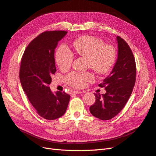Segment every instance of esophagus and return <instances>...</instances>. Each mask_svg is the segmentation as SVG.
Returning a JSON list of instances; mask_svg holds the SVG:
<instances>
[{
  "label": "esophagus",
  "mask_w": 156,
  "mask_h": 156,
  "mask_svg": "<svg viewBox=\"0 0 156 156\" xmlns=\"http://www.w3.org/2000/svg\"><path fill=\"white\" fill-rule=\"evenodd\" d=\"M81 93H82V92L78 91V90H75V91L72 92V94H81Z\"/></svg>",
  "instance_id": "1"
}]
</instances>
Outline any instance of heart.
I'll use <instances>...</instances> for the list:
<instances>
[{
	"instance_id": "heart-1",
	"label": "heart",
	"mask_w": 156,
	"mask_h": 156,
	"mask_svg": "<svg viewBox=\"0 0 156 156\" xmlns=\"http://www.w3.org/2000/svg\"><path fill=\"white\" fill-rule=\"evenodd\" d=\"M73 49L77 55L88 59V66L98 74H105L109 72L116 60V50L112 45H104L103 40L91 36H85L75 40ZM74 56L72 52L65 44L61 45L56 52L55 60L58 68L65 70L72 64ZM90 73L69 74L66 80L69 85L75 88H83L86 83L93 81Z\"/></svg>"
}]
</instances>
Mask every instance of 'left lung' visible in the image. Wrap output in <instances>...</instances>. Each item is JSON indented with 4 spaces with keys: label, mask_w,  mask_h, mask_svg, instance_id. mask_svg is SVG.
Segmentation results:
<instances>
[{
    "label": "left lung",
    "mask_w": 156,
    "mask_h": 156,
    "mask_svg": "<svg viewBox=\"0 0 156 156\" xmlns=\"http://www.w3.org/2000/svg\"><path fill=\"white\" fill-rule=\"evenodd\" d=\"M118 57L111 73L99 87H105V94H94L96 101L90 112L98 119L107 120L123 109L133 91L136 80V64L131 49L125 40L116 37Z\"/></svg>",
    "instance_id": "1"
}]
</instances>
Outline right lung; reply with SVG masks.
<instances>
[{
	"instance_id": "obj_1",
	"label": "right lung",
	"mask_w": 156,
	"mask_h": 156,
	"mask_svg": "<svg viewBox=\"0 0 156 156\" xmlns=\"http://www.w3.org/2000/svg\"><path fill=\"white\" fill-rule=\"evenodd\" d=\"M68 32L46 31L27 47L21 58L20 79L23 89L40 116L55 120L66 111L70 96L64 92L53 93L49 85L56 69L55 49Z\"/></svg>"
}]
</instances>
